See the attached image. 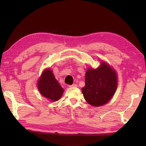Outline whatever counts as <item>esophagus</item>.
I'll list each match as a JSON object with an SVG mask.
<instances>
[{
  "label": "esophagus",
  "instance_id": "34e87169",
  "mask_svg": "<svg viewBox=\"0 0 146 146\" xmlns=\"http://www.w3.org/2000/svg\"><path fill=\"white\" fill-rule=\"evenodd\" d=\"M69 87L70 88H76V87H77V85H76V84H72V85L69 86Z\"/></svg>",
  "mask_w": 146,
  "mask_h": 146
}]
</instances>
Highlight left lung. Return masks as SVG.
I'll list each match as a JSON object with an SVG mask.
<instances>
[{"label": "left lung", "mask_w": 146, "mask_h": 146, "mask_svg": "<svg viewBox=\"0 0 146 146\" xmlns=\"http://www.w3.org/2000/svg\"><path fill=\"white\" fill-rule=\"evenodd\" d=\"M117 88L115 71L107 64L102 62L98 68H90L86 71L85 86L82 91L85 100L90 105L100 106L111 100Z\"/></svg>", "instance_id": "1"}]
</instances>
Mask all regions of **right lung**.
I'll return each mask as SVG.
<instances>
[{"mask_svg": "<svg viewBox=\"0 0 146 146\" xmlns=\"http://www.w3.org/2000/svg\"><path fill=\"white\" fill-rule=\"evenodd\" d=\"M38 88L40 94L51 101L59 100L64 90L54 76L51 70H46L38 81Z\"/></svg>", "mask_w": 146, "mask_h": 146, "instance_id": "1", "label": "right lung"}]
</instances>
